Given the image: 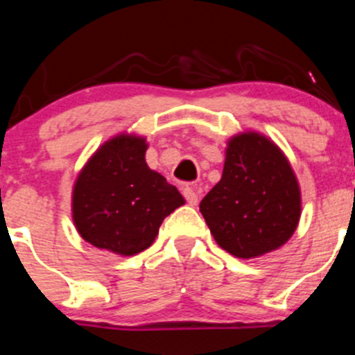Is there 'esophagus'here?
I'll return each instance as SVG.
<instances>
[{
  "instance_id": "esophagus-1",
  "label": "esophagus",
  "mask_w": 355,
  "mask_h": 355,
  "mask_svg": "<svg viewBox=\"0 0 355 355\" xmlns=\"http://www.w3.org/2000/svg\"><path fill=\"white\" fill-rule=\"evenodd\" d=\"M182 194H184L185 200H187V202L191 204V206H196V204H198L199 194H198V191H196L194 187H189V185H187V187H184Z\"/></svg>"
}]
</instances>
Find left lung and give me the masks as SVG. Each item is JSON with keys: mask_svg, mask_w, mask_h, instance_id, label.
Instances as JSON below:
<instances>
[{"mask_svg": "<svg viewBox=\"0 0 355 355\" xmlns=\"http://www.w3.org/2000/svg\"><path fill=\"white\" fill-rule=\"evenodd\" d=\"M199 209L221 249L244 259L263 256L295 232L299 184L284 153L249 132L228 142L221 180Z\"/></svg>", "mask_w": 355, "mask_h": 355, "instance_id": "8db88e82", "label": "left lung"}]
</instances>
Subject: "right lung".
Masks as SVG:
<instances>
[{
    "instance_id": "1",
    "label": "right lung",
    "mask_w": 355,
    "mask_h": 355,
    "mask_svg": "<svg viewBox=\"0 0 355 355\" xmlns=\"http://www.w3.org/2000/svg\"><path fill=\"white\" fill-rule=\"evenodd\" d=\"M146 141L118 135L98 149L73 187V221L89 244L121 256L142 252L184 204L177 187L146 163Z\"/></svg>"
}]
</instances>
